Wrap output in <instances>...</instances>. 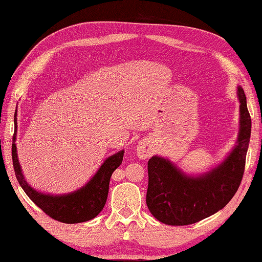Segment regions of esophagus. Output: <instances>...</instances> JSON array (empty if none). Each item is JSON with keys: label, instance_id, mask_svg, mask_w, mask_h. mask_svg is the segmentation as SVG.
Wrapping results in <instances>:
<instances>
[{"label": "esophagus", "instance_id": "1", "mask_svg": "<svg viewBox=\"0 0 262 262\" xmlns=\"http://www.w3.org/2000/svg\"><path fill=\"white\" fill-rule=\"evenodd\" d=\"M151 147L146 142H141L137 146V157L141 159H146L151 155Z\"/></svg>", "mask_w": 262, "mask_h": 262}]
</instances>
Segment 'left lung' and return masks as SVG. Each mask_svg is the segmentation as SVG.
I'll use <instances>...</instances> for the list:
<instances>
[{"label":"left lung","instance_id":"obj_1","mask_svg":"<svg viewBox=\"0 0 262 262\" xmlns=\"http://www.w3.org/2000/svg\"><path fill=\"white\" fill-rule=\"evenodd\" d=\"M236 94L240 102L236 145L219 165L192 176L169 159L154 155L148 160L146 204L158 221L166 225L197 223L224 208L237 191L246 166L251 118L241 86Z\"/></svg>","mask_w":262,"mask_h":262}]
</instances>
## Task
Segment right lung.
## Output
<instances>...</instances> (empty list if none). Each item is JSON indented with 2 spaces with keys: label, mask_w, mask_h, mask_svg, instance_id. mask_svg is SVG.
Segmentation results:
<instances>
[{
  "label": "right lung",
  "mask_w": 262,
  "mask_h": 262,
  "mask_svg": "<svg viewBox=\"0 0 262 262\" xmlns=\"http://www.w3.org/2000/svg\"><path fill=\"white\" fill-rule=\"evenodd\" d=\"M16 113L14 115V134L12 142V161L15 177L27 196L52 219L66 224L83 223L94 219L107 202L109 182L113 172L122 162L125 151L121 149L104 160L90 181L75 191L64 194H49L33 189L25 179L16 153Z\"/></svg>",
  "instance_id": "add662e5"
}]
</instances>
